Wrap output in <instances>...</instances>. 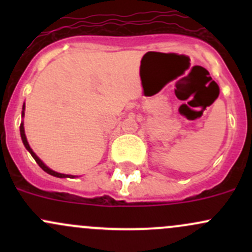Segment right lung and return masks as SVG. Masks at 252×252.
<instances>
[{
  "mask_svg": "<svg viewBox=\"0 0 252 252\" xmlns=\"http://www.w3.org/2000/svg\"><path fill=\"white\" fill-rule=\"evenodd\" d=\"M24 111H25V103H24V105H23L22 118H23V117H24ZM20 136H22V141H23V144H24L25 149H27L28 151L30 152V155H32V156L34 157V159H35V161H36V163L39 164V166L41 167V168L44 169V171L46 172V173L51 174V175H53V177H57V178H75V177H77V175L63 174V173H58V172H55V171H52V169H51V168H48V167L46 166V164H45L44 162H42L41 159H40L39 157L36 156V154H35V152L32 151V147H30L29 142H28V140H27V136H25V130H24V122H22V123H20Z\"/></svg>",
  "mask_w": 252,
  "mask_h": 252,
  "instance_id": "obj_1",
  "label": "right lung"
}]
</instances>
